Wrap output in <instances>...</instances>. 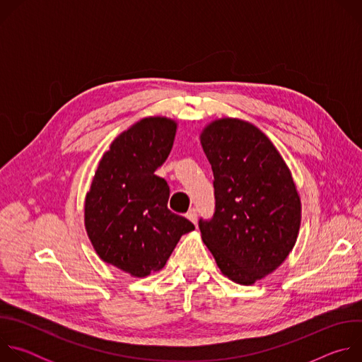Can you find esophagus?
<instances>
[{"label":"esophagus","mask_w":362,"mask_h":362,"mask_svg":"<svg viewBox=\"0 0 362 362\" xmlns=\"http://www.w3.org/2000/svg\"><path fill=\"white\" fill-rule=\"evenodd\" d=\"M186 218H187L193 225H196V222H197V212H196V209H190V211L186 214Z\"/></svg>","instance_id":"1"}]
</instances>
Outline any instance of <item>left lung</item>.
Masks as SVG:
<instances>
[{"instance_id":"obj_1","label":"left lung","mask_w":362,"mask_h":362,"mask_svg":"<svg viewBox=\"0 0 362 362\" xmlns=\"http://www.w3.org/2000/svg\"><path fill=\"white\" fill-rule=\"evenodd\" d=\"M200 144L214 172L216 211L199 222L218 268L239 285L276 271L293 249L302 204L291 169L255 124L222 117L206 124Z\"/></svg>"}]
</instances>
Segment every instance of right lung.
I'll use <instances>...</instances> for the list:
<instances>
[{
  "instance_id": "1",
  "label": "right lung",
  "mask_w": 362,
  "mask_h": 362,
  "mask_svg": "<svg viewBox=\"0 0 362 362\" xmlns=\"http://www.w3.org/2000/svg\"><path fill=\"white\" fill-rule=\"evenodd\" d=\"M177 122L144 117L103 154L84 200V228L101 261L144 278L163 269L194 226L168 209L169 186L154 175L173 147Z\"/></svg>"
}]
</instances>
